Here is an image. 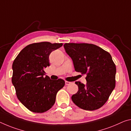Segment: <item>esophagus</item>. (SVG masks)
Wrapping results in <instances>:
<instances>
[{
	"label": "esophagus",
	"instance_id": "obj_1",
	"mask_svg": "<svg viewBox=\"0 0 131 131\" xmlns=\"http://www.w3.org/2000/svg\"><path fill=\"white\" fill-rule=\"evenodd\" d=\"M70 84H71V82H68V81H65V84L66 85H69Z\"/></svg>",
	"mask_w": 131,
	"mask_h": 131
}]
</instances>
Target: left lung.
I'll return each instance as SVG.
<instances>
[{
	"label": "left lung",
	"instance_id": "obj_1",
	"mask_svg": "<svg viewBox=\"0 0 131 131\" xmlns=\"http://www.w3.org/2000/svg\"><path fill=\"white\" fill-rule=\"evenodd\" d=\"M63 47L73 61L74 70L87 75L86 84L75 83L79 90L72 95V101L85 110L100 108L115 86L116 66L111 55L91 43H66Z\"/></svg>",
	"mask_w": 131,
	"mask_h": 131
}]
</instances>
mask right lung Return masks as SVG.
<instances>
[{"label": "right lung", "instance_id": "obj_1", "mask_svg": "<svg viewBox=\"0 0 131 131\" xmlns=\"http://www.w3.org/2000/svg\"><path fill=\"white\" fill-rule=\"evenodd\" d=\"M62 46V43H32L24 48L14 59L12 83L18 99L31 111L42 113L50 109L57 93L65 85L61 79L53 80L45 76L43 70L49 66L50 53Z\"/></svg>", "mask_w": 131, "mask_h": 131}]
</instances>
